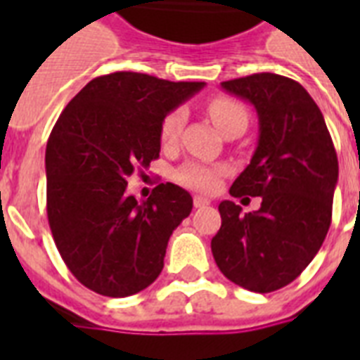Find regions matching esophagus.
Returning a JSON list of instances; mask_svg holds the SVG:
<instances>
[{
	"label": "esophagus",
	"mask_w": 360,
	"mask_h": 360,
	"mask_svg": "<svg viewBox=\"0 0 360 360\" xmlns=\"http://www.w3.org/2000/svg\"><path fill=\"white\" fill-rule=\"evenodd\" d=\"M211 203V200L209 198H203V196H194V207H205V205H209Z\"/></svg>",
	"instance_id": "obj_1"
}]
</instances>
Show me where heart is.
<instances>
[{
	"label": "heart",
	"mask_w": 360,
	"mask_h": 360,
	"mask_svg": "<svg viewBox=\"0 0 360 360\" xmlns=\"http://www.w3.org/2000/svg\"><path fill=\"white\" fill-rule=\"evenodd\" d=\"M207 112L211 115L213 123L224 134L226 130L236 127V124H246L248 115H246L245 106L230 97H214L209 101ZM185 123V110L174 108L172 112L164 115L160 123V141L162 146H174L181 134ZM224 166H209V164L198 162V160H188L175 172V179L183 186L194 188V191L213 192L220 183V177L224 175Z\"/></svg>",
	"instance_id": "obj_1"
}]
</instances>
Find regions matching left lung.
Listing matches in <instances>:
<instances>
[{"mask_svg":"<svg viewBox=\"0 0 360 360\" xmlns=\"http://www.w3.org/2000/svg\"><path fill=\"white\" fill-rule=\"evenodd\" d=\"M222 87L254 104L259 120L256 151L230 194L262 196V207L240 213L236 202L220 203L211 250L233 284L271 293L293 282L323 245L338 158L321 110L299 82L259 72Z\"/></svg>","mask_w":360,"mask_h":360,"instance_id":"1","label":"left lung"}]
</instances>
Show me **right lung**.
<instances>
[{"mask_svg":"<svg viewBox=\"0 0 360 360\" xmlns=\"http://www.w3.org/2000/svg\"><path fill=\"white\" fill-rule=\"evenodd\" d=\"M203 87L141 72L91 80L53 124L46 143V213L76 280L95 293L129 297L164 267L169 236L192 196L160 183L147 200L127 196V177L160 153V123Z\"/></svg>","mask_w":360,"mask_h":360,"instance_id":"1","label":"right lung"}]
</instances>
